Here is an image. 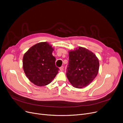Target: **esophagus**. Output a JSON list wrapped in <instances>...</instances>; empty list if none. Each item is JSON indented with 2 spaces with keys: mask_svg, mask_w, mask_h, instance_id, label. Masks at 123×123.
<instances>
[{
  "mask_svg": "<svg viewBox=\"0 0 123 123\" xmlns=\"http://www.w3.org/2000/svg\"><path fill=\"white\" fill-rule=\"evenodd\" d=\"M60 71H63V70H64V67L61 66V67H60Z\"/></svg>",
  "mask_w": 123,
  "mask_h": 123,
  "instance_id": "obj_1",
  "label": "esophagus"
}]
</instances>
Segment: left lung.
Masks as SVG:
<instances>
[{
	"label": "left lung",
	"instance_id": "8db88e82",
	"mask_svg": "<svg viewBox=\"0 0 123 123\" xmlns=\"http://www.w3.org/2000/svg\"><path fill=\"white\" fill-rule=\"evenodd\" d=\"M66 75L72 85L82 88L89 85L97 75L98 58L92 51L82 47L69 52Z\"/></svg>",
	"mask_w": 123,
	"mask_h": 123
}]
</instances>
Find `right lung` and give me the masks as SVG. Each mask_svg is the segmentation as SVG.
Instances as JSON below:
<instances>
[{
  "instance_id": "right-lung-1",
  "label": "right lung",
  "mask_w": 123,
  "mask_h": 123,
  "mask_svg": "<svg viewBox=\"0 0 123 123\" xmlns=\"http://www.w3.org/2000/svg\"><path fill=\"white\" fill-rule=\"evenodd\" d=\"M54 48L46 42L30 47L23 57V68L27 78L38 86H46L52 81L59 69L52 55Z\"/></svg>"
}]
</instances>
